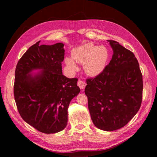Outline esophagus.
<instances>
[{"label":"esophagus","instance_id":"obj_1","mask_svg":"<svg viewBox=\"0 0 157 157\" xmlns=\"http://www.w3.org/2000/svg\"><path fill=\"white\" fill-rule=\"evenodd\" d=\"M77 85L78 86V87L80 88L83 90L84 88H85V86H86V84H85V82L83 81V80H79L78 82H77Z\"/></svg>","mask_w":157,"mask_h":157}]
</instances>
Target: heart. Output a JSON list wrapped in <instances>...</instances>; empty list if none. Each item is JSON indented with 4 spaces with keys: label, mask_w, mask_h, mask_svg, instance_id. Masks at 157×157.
Returning a JSON list of instances; mask_svg holds the SVG:
<instances>
[{
    "label": "heart",
    "mask_w": 157,
    "mask_h": 157,
    "mask_svg": "<svg viewBox=\"0 0 157 157\" xmlns=\"http://www.w3.org/2000/svg\"><path fill=\"white\" fill-rule=\"evenodd\" d=\"M109 58V51L105 46H97L87 43L75 48L72 58L67 57L65 62L67 67L73 71L78 69L77 63H84V71L90 76H96L105 68Z\"/></svg>",
    "instance_id": "obj_1"
}]
</instances>
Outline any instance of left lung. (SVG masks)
I'll return each instance as SVG.
<instances>
[{"mask_svg":"<svg viewBox=\"0 0 157 157\" xmlns=\"http://www.w3.org/2000/svg\"><path fill=\"white\" fill-rule=\"evenodd\" d=\"M112 59L101 73L87 78L85 94L94 124L113 131L128 124L141 107L143 77L133 52L109 40Z\"/></svg>","mask_w":157,"mask_h":157,"instance_id":"1","label":"left lung"}]
</instances>
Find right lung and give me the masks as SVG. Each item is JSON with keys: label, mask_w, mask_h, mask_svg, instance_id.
<instances>
[{"label": "right lung", "mask_w": 157, "mask_h": 157, "mask_svg": "<svg viewBox=\"0 0 157 157\" xmlns=\"http://www.w3.org/2000/svg\"><path fill=\"white\" fill-rule=\"evenodd\" d=\"M31 46L18 61L15 71L13 95L24 121L44 134L63 130L67 124V109L79 94L78 78L62 73L63 43ZM41 69L34 75L33 70Z\"/></svg>", "instance_id": "right-lung-1"}]
</instances>
